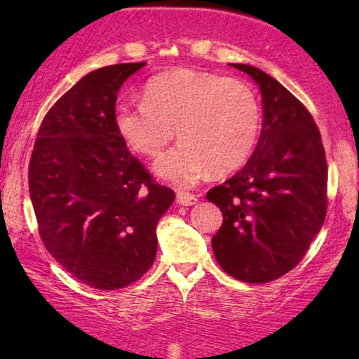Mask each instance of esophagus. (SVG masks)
I'll return each instance as SVG.
<instances>
[{"instance_id": "esophagus-1", "label": "esophagus", "mask_w": 359, "mask_h": 359, "mask_svg": "<svg viewBox=\"0 0 359 359\" xmlns=\"http://www.w3.org/2000/svg\"><path fill=\"white\" fill-rule=\"evenodd\" d=\"M177 203L180 205H194L197 203V197L189 192H177Z\"/></svg>"}]
</instances>
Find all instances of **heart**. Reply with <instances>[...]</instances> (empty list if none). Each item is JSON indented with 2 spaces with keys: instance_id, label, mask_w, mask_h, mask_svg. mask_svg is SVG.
<instances>
[{
  "instance_id": "b5f03b06",
  "label": "heart",
  "mask_w": 359,
  "mask_h": 359,
  "mask_svg": "<svg viewBox=\"0 0 359 359\" xmlns=\"http://www.w3.org/2000/svg\"><path fill=\"white\" fill-rule=\"evenodd\" d=\"M143 104L119 102L114 128L135 154L155 156L174 133L180 142L155 162V174L177 187L196 184L211 167H241L257 145L262 109L255 90L219 74L175 69L151 77Z\"/></svg>"
}]
</instances>
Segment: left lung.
Here are the masks:
<instances>
[{
	"mask_svg": "<svg viewBox=\"0 0 359 359\" xmlns=\"http://www.w3.org/2000/svg\"><path fill=\"white\" fill-rule=\"evenodd\" d=\"M231 65L259 88L263 123L246 165L208 192L222 212L211 245L226 273L266 283L294 269L323 228L327 163L306 106L266 72Z\"/></svg>",
	"mask_w": 359,
	"mask_h": 359,
	"instance_id": "left-lung-1",
	"label": "left lung"
}]
</instances>
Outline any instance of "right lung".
<instances>
[{"instance_id": "obj_1", "label": "right lung", "mask_w": 359, "mask_h": 359, "mask_svg": "<svg viewBox=\"0 0 359 359\" xmlns=\"http://www.w3.org/2000/svg\"><path fill=\"white\" fill-rule=\"evenodd\" d=\"M145 65L86 74L36 135L28 184L48 253L72 277L101 290L137 282L156 255V224L175 199L155 184L114 128L121 86Z\"/></svg>"}]
</instances>
